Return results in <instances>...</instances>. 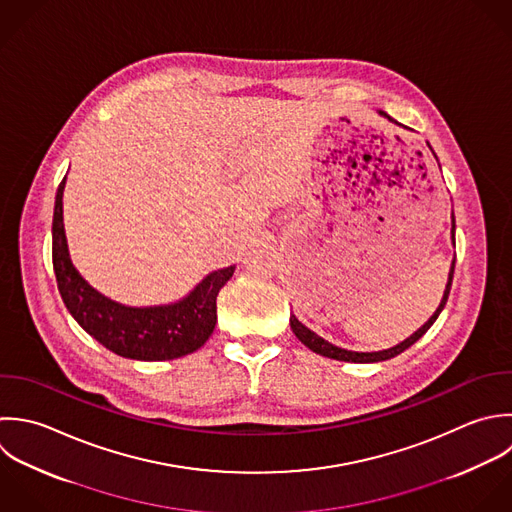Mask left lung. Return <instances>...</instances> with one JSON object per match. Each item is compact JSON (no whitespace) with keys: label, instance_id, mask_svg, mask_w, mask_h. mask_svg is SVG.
Segmentation results:
<instances>
[{"label":"left lung","instance_id":"8db88e82","mask_svg":"<svg viewBox=\"0 0 512 512\" xmlns=\"http://www.w3.org/2000/svg\"><path fill=\"white\" fill-rule=\"evenodd\" d=\"M379 111V115L381 117H385V119H389L391 123H395V125H401V123H397L391 115H387L385 111H381V109H377ZM431 147V145H429ZM433 151V149H431ZM435 155V153H433ZM437 157V155H435ZM451 239H453V245H455V213L451 215ZM453 273H455V259H453V263H451V271H449V281H447V287H445V293H443V299H441V303H439V307H437V311L431 315V319L423 325V327H419L411 337H407L405 341H401L399 345H395V347H389V349H383V351H371V353H361V351H349V349H343V347H337V345H333V343H329V341H325L323 337H319L315 331H311L309 327H305L293 313H291V317H289V323H291V329H293V333H295V337L305 345V347H309L313 353H317V355H323V357H329V359H337V361H347V363H379V361H387V359H393V357H397V355H401L405 349H409L411 345H415L429 329H431V325L437 321V317L441 315V311L445 309V305H447V299H449V293H451V285H453Z\"/></svg>","mask_w":512,"mask_h":512}]
</instances>
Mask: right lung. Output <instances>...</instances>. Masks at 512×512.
<instances>
[{
  "label": "right lung",
  "instance_id": "obj_1",
  "mask_svg": "<svg viewBox=\"0 0 512 512\" xmlns=\"http://www.w3.org/2000/svg\"><path fill=\"white\" fill-rule=\"evenodd\" d=\"M63 189L53 209V271L71 317L111 353L135 361H171L195 353L217 323V295L233 277L235 265L211 271L183 299L167 305H121L93 289L73 267L63 229Z\"/></svg>",
  "mask_w": 512,
  "mask_h": 512
}]
</instances>
